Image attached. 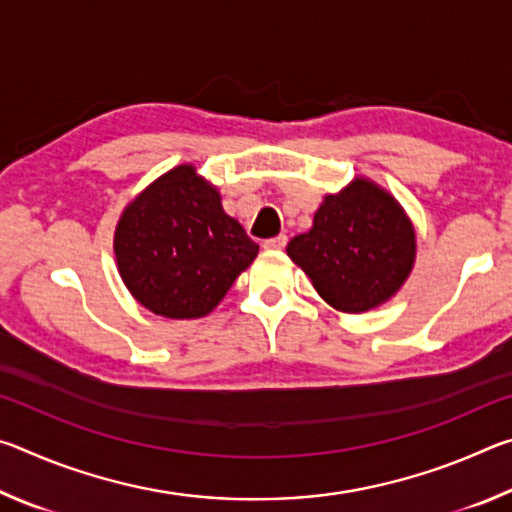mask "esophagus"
Here are the masks:
<instances>
[{
    "label": "esophagus",
    "mask_w": 512,
    "mask_h": 512,
    "mask_svg": "<svg viewBox=\"0 0 512 512\" xmlns=\"http://www.w3.org/2000/svg\"><path fill=\"white\" fill-rule=\"evenodd\" d=\"M284 246H287V237H284V235H277L273 239H266L264 241V248L266 250H284Z\"/></svg>",
    "instance_id": "obj_1"
}]
</instances>
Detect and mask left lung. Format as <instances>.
I'll use <instances>...</instances> for the list:
<instances>
[{"label": "left lung", "mask_w": 512, "mask_h": 512, "mask_svg": "<svg viewBox=\"0 0 512 512\" xmlns=\"http://www.w3.org/2000/svg\"><path fill=\"white\" fill-rule=\"evenodd\" d=\"M415 248V228L397 198L357 176L323 198L311 230L289 241L287 255L329 307L363 314L404 287Z\"/></svg>", "instance_id": "obj_1"}]
</instances>
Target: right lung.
I'll use <instances>...</instances> for the list:
<instances>
[{
	"label": "right lung",
	"mask_w": 512,
	"mask_h": 512,
	"mask_svg": "<svg viewBox=\"0 0 512 512\" xmlns=\"http://www.w3.org/2000/svg\"><path fill=\"white\" fill-rule=\"evenodd\" d=\"M112 248L131 296L176 320L210 314L259 250L194 164L162 173L124 207Z\"/></svg>",
	"instance_id": "right-lung-1"
}]
</instances>
